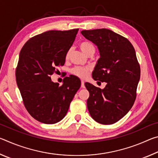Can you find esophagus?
<instances>
[{"instance_id":"esophagus-1","label":"esophagus","mask_w":158,"mask_h":158,"mask_svg":"<svg viewBox=\"0 0 158 158\" xmlns=\"http://www.w3.org/2000/svg\"><path fill=\"white\" fill-rule=\"evenodd\" d=\"M81 87H82V88H85L84 81V80H81Z\"/></svg>"}]
</instances>
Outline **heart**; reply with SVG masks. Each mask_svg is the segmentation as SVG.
I'll return each mask as SVG.
<instances>
[{
	"label": "heart",
	"instance_id": "b5f03b06",
	"mask_svg": "<svg viewBox=\"0 0 158 158\" xmlns=\"http://www.w3.org/2000/svg\"><path fill=\"white\" fill-rule=\"evenodd\" d=\"M79 47L81 50L84 53H86L89 52L90 50L95 49V47L93 46V44L89 42H83L79 44ZM69 55V51H68V53L66 54V58H68ZM90 68L89 67H81V66H77L73 69H72L71 73L73 74L74 75L79 77V78H85L87 77L88 73L90 71Z\"/></svg>",
	"mask_w": 158,
	"mask_h": 158
}]
</instances>
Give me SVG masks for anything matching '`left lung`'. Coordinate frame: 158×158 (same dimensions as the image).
I'll use <instances>...</instances> for the list:
<instances>
[{
	"label": "left lung",
	"instance_id": "left-lung-1",
	"mask_svg": "<svg viewBox=\"0 0 158 158\" xmlns=\"http://www.w3.org/2000/svg\"><path fill=\"white\" fill-rule=\"evenodd\" d=\"M81 33L97 46L100 53L93 78L106 83L103 89L85 83L90 93L88 109L96 122L113 124L127 114L135 101L141 73L135 50L127 38L109 29Z\"/></svg>",
	"mask_w": 158,
	"mask_h": 158
}]
</instances>
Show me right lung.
I'll list each match as a JSON object with an SVG mask.
<instances>
[{
  "label": "right lung",
  "mask_w": 158,
  "mask_h": 158,
  "mask_svg": "<svg viewBox=\"0 0 158 158\" xmlns=\"http://www.w3.org/2000/svg\"><path fill=\"white\" fill-rule=\"evenodd\" d=\"M79 29L49 31L31 37L19 53L16 80L23 104L35 119L53 124L65 116L81 81L74 75L64 78L62 85L50 76L63 66Z\"/></svg>",
  "instance_id": "obj_1"
}]
</instances>
